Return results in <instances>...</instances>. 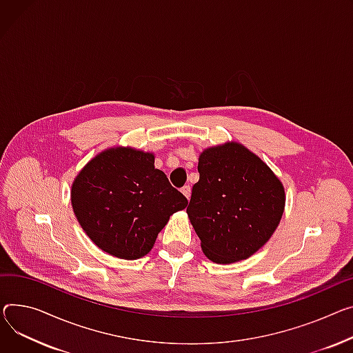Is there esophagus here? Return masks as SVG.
<instances>
[{
  "mask_svg": "<svg viewBox=\"0 0 353 353\" xmlns=\"http://www.w3.org/2000/svg\"><path fill=\"white\" fill-rule=\"evenodd\" d=\"M181 193L187 197V199H190V194H192V189H190V185H184L183 189H181Z\"/></svg>",
  "mask_w": 353,
  "mask_h": 353,
  "instance_id": "34e87169",
  "label": "esophagus"
}]
</instances>
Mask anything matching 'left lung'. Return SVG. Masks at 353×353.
Wrapping results in <instances>:
<instances>
[{
	"mask_svg": "<svg viewBox=\"0 0 353 353\" xmlns=\"http://www.w3.org/2000/svg\"><path fill=\"white\" fill-rule=\"evenodd\" d=\"M199 173L187 214L203 252L217 264L247 260L271 239L283 217V183L237 142L203 150Z\"/></svg>",
	"mask_w": 353,
	"mask_h": 353,
	"instance_id": "left-lung-1",
	"label": "left lung"
}]
</instances>
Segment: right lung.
Here are the masks:
<instances>
[{"mask_svg":"<svg viewBox=\"0 0 353 353\" xmlns=\"http://www.w3.org/2000/svg\"><path fill=\"white\" fill-rule=\"evenodd\" d=\"M70 201L86 236L122 260L145 256L170 216L189 204L154 169L153 153L132 148H110L88 161Z\"/></svg>","mask_w":353,"mask_h":353,"instance_id":"1","label":"right lung"}]
</instances>
